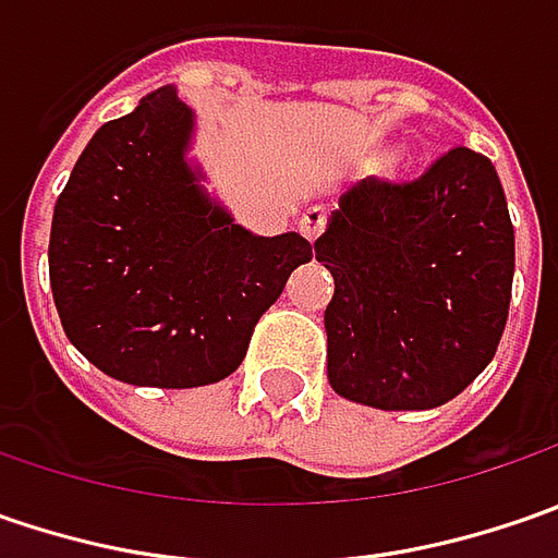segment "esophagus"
Segmentation results:
<instances>
[{"label": "esophagus", "instance_id": "esophagus-1", "mask_svg": "<svg viewBox=\"0 0 558 558\" xmlns=\"http://www.w3.org/2000/svg\"><path fill=\"white\" fill-rule=\"evenodd\" d=\"M323 229H326V214H323L319 207H307V210L301 214V232H304L311 242H316V239L323 235Z\"/></svg>", "mask_w": 558, "mask_h": 558}]
</instances>
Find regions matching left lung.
<instances>
[{
	"label": "left lung",
	"mask_w": 558,
	"mask_h": 558,
	"mask_svg": "<svg viewBox=\"0 0 558 558\" xmlns=\"http://www.w3.org/2000/svg\"><path fill=\"white\" fill-rule=\"evenodd\" d=\"M335 276L329 381L378 410H432L494 360L512 298L515 232L484 155L457 145L418 180L356 183L316 239Z\"/></svg>",
	"instance_id": "left-lung-1"
}]
</instances>
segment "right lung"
I'll return each instance as SVG.
<instances>
[{
    "label": "right lung",
    "instance_id": "right-lung-1",
    "mask_svg": "<svg viewBox=\"0 0 558 558\" xmlns=\"http://www.w3.org/2000/svg\"><path fill=\"white\" fill-rule=\"evenodd\" d=\"M192 111L173 86L108 120L58 195L49 279L64 335L105 375L198 388L239 369L254 326L313 245L254 235L185 163Z\"/></svg>",
    "mask_w": 558,
    "mask_h": 558
}]
</instances>
